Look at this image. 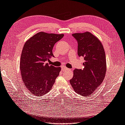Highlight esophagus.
<instances>
[{"instance_id":"34e87169","label":"esophagus","mask_w":125,"mask_h":125,"mask_svg":"<svg viewBox=\"0 0 125 125\" xmlns=\"http://www.w3.org/2000/svg\"><path fill=\"white\" fill-rule=\"evenodd\" d=\"M70 70V69H69L67 68H66V66H63V67H62V71H63V72H64V71H65Z\"/></svg>"}]
</instances>
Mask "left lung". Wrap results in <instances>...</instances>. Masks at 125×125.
Wrapping results in <instances>:
<instances>
[{"label":"left lung","instance_id":"8db88e82","mask_svg":"<svg viewBox=\"0 0 125 125\" xmlns=\"http://www.w3.org/2000/svg\"><path fill=\"white\" fill-rule=\"evenodd\" d=\"M72 36L78 42V55L84 57V68L76 69L70 83L74 91L83 96L96 91L105 76L106 63L102 42L89 32L75 33Z\"/></svg>","mask_w":125,"mask_h":125}]
</instances>
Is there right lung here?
<instances>
[{
    "instance_id": "right-lung-1",
    "label": "right lung",
    "mask_w": 125,
    "mask_h": 125,
    "mask_svg": "<svg viewBox=\"0 0 125 125\" xmlns=\"http://www.w3.org/2000/svg\"><path fill=\"white\" fill-rule=\"evenodd\" d=\"M63 34L39 32L25 42L22 49L20 68L23 82L35 96H42L51 90L59 75L60 67L45 63L53 56L52 50Z\"/></svg>"
}]
</instances>
